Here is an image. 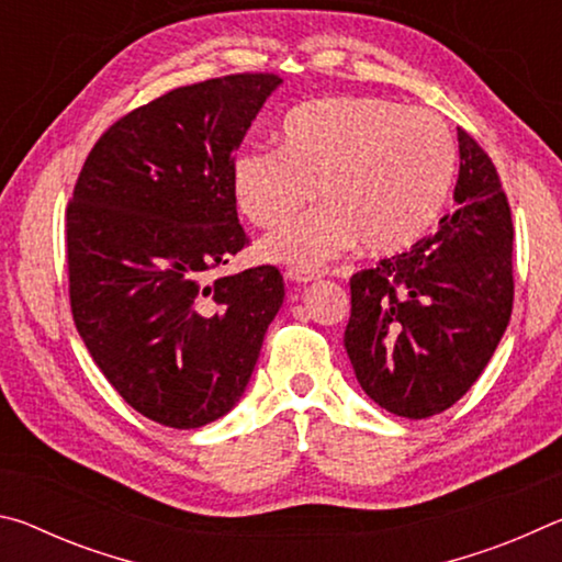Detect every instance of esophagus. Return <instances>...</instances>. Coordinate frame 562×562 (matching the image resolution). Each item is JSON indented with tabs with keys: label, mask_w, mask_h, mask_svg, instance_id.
<instances>
[{
	"label": "esophagus",
	"mask_w": 562,
	"mask_h": 562,
	"mask_svg": "<svg viewBox=\"0 0 562 562\" xmlns=\"http://www.w3.org/2000/svg\"><path fill=\"white\" fill-rule=\"evenodd\" d=\"M284 278H288L290 282H297V284H307L312 280L319 278V270H310V268H290L288 272H284Z\"/></svg>",
	"instance_id": "34e87169"
}]
</instances>
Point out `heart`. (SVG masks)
<instances>
[{"label": "heart", "instance_id": "b5f03b06", "mask_svg": "<svg viewBox=\"0 0 562 562\" xmlns=\"http://www.w3.org/2000/svg\"><path fill=\"white\" fill-rule=\"evenodd\" d=\"M280 146L233 160L237 207L274 227L315 195L319 207L265 237L260 255L315 268L357 240L369 252L416 243L449 195L456 148L441 119L372 97H331L288 113Z\"/></svg>", "mask_w": 562, "mask_h": 562}]
</instances>
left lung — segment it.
<instances>
[{"label":"left lung","mask_w":562,"mask_h":562,"mask_svg":"<svg viewBox=\"0 0 562 562\" xmlns=\"http://www.w3.org/2000/svg\"><path fill=\"white\" fill-rule=\"evenodd\" d=\"M453 213L406 252L349 280L345 349L386 412L429 418L469 392L513 310V223L496 166L459 128Z\"/></svg>","instance_id":"1"}]
</instances>
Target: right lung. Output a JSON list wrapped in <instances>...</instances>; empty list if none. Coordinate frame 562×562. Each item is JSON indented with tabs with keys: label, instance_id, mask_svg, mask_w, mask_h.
<instances>
[{
	"label": "right lung",
	"instance_id": "right-lung-1",
	"mask_svg": "<svg viewBox=\"0 0 562 562\" xmlns=\"http://www.w3.org/2000/svg\"><path fill=\"white\" fill-rule=\"evenodd\" d=\"M280 83L233 74L131 111L91 148L66 211L76 329L109 384L170 429L240 402L282 307L272 265L207 280L247 243L233 154Z\"/></svg>",
	"mask_w": 562,
	"mask_h": 562
}]
</instances>
